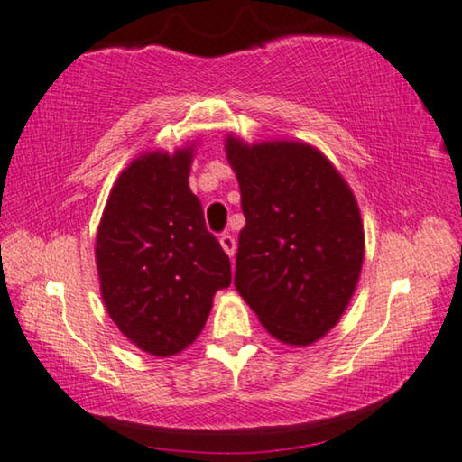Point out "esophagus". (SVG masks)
Returning a JSON list of instances; mask_svg holds the SVG:
<instances>
[{
    "mask_svg": "<svg viewBox=\"0 0 462 462\" xmlns=\"http://www.w3.org/2000/svg\"><path fill=\"white\" fill-rule=\"evenodd\" d=\"M219 243H221V247H224L226 254L230 255V258H235V251H236V241H235V236H232L230 232H224V235L219 236Z\"/></svg>",
    "mask_w": 462,
    "mask_h": 462,
    "instance_id": "esophagus-1",
    "label": "esophagus"
}]
</instances>
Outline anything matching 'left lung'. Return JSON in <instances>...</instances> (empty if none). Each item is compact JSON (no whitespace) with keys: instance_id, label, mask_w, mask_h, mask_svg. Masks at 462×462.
<instances>
[{"instance_id":"obj_1","label":"left lung","mask_w":462,"mask_h":462,"mask_svg":"<svg viewBox=\"0 0 462 462\" xmlns=\"http://www.w3.org/2000/svg\"><path fill=\"white\" fill-rule=\"evenodd\" d=\"M241 188L235 285L279 341L309 346L338 322L365 255L358 204L309 144L227 138Z\"/></svg>"}]
</instances>
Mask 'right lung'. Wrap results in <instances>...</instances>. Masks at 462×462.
Segmentation results:
<instances>
[{
	"instance_id": "obj_1",
	"label": "right lung",
	"mask_w": 462,
	"mask_h": 462,
	"mask_svg": "<svg viewBox=\"0 0 462 462\" xmlns=\"http://www.w3.org/2000/svg\"><path fill=\"white\" fill-rule=\"evenodd\" d=\"M191 151L149 153L116 179L96 241L104 305L124 335L172 356L200 335L230 258L207 230L188 177Z\"/></svg>"
}]
</instances>
